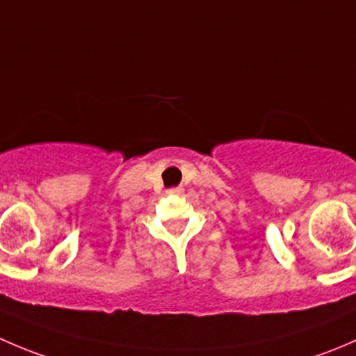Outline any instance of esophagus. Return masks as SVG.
I'll list each match as a JSON object with an SVG mask.
<instances>
[{"label": "esophagus", "mask_w": 356, "mask_h": 356, "mask_svg": "<svg viewBox=\"0 0 356 356\" xmlns=\"http://www.w3.org/2000/svg\"><path fill=\"white\" fill-rule=\"evenodd\" d=\"M168 195H181L182 193V189L181 188H172V189H168Z\"/></svg>", "instance_id": "obj_1"}]
</instances>
